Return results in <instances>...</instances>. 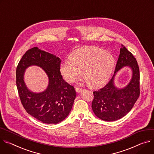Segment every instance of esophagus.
<instances>
[{
    "instance_id": "esophagus-1",
    "label": "esophagus",
    "mask_w": 154,
    "mask_h": 154,
    "mask_svg": "<svg viewBox=\"0 0 154 154\" xmlns=\"http://www.w3.org/2000/svg\"><path fill=\"white\" fill-rule=\"evenodd\" d=\"M75 90H76V91L77 92H81L82 91V89L81 88H76V89H75Z\"/></svg>"
}]
</instances>
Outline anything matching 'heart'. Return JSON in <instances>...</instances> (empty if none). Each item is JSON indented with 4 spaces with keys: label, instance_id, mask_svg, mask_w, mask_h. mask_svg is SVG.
Masks as SVG:
<instances>
[{
    "label": "heart",
    "instance_id": "1",
    "mask_svg": "<svg viewBox=\"0 0 154 154\" xmlns=\"http://www.w3.org/2000/svg\"><path fill=\"white\" fill-rule=\"evenodd\" d=\"M114 65L113 56L96 47L79 49L70 56V60L63 61L60 72L68 83L74 82L81 75L89 87L97 88L109 79Z\"/></svg>",
    "mask_w": 154,
    "mask_h": 154
}]
</instances>
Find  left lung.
<instances>
[{"label":"left lung","instance_id":"8db88e82","mask_svg":"<svg viewBox=\"0 0 154 154\" xmlns=\"http://www.w3.org/2000/svg\"><path fill=\"white\" fill-rule=\"evenodd\" d=\"M125 66L132 68V78L126 87L118 89L114 85V78L116 73ZM140 77L136 59L122 45L114 75L103 88L93 92L92 108L95 116L101 120L110 122L118 120L128 113L140 97Z\"/></svg>","mask_w":154,"mask_h":154}]
</instances>
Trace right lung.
Instances as JSON below:
<instances>
[{"label":"right lung","mask_w":154,"mask_h":154,"mask_svg":"<svg viewBox=\"0 0 154 154\" xmlns=\"http://www.w3.org/2000/svg\"><path fill=\"white\" fill-rule=\"evenodd\" d=\"M61 60L37 47L27 50L16 68V82L21 103L26 112L45 124H57L69 114L76 97L74 87L65 82L60 72ZM42 67L49 78L48 88L33 93L23 81L25 70L29 66Z\"/></svg>","instance_id":"add662e5"}]
</instances>
